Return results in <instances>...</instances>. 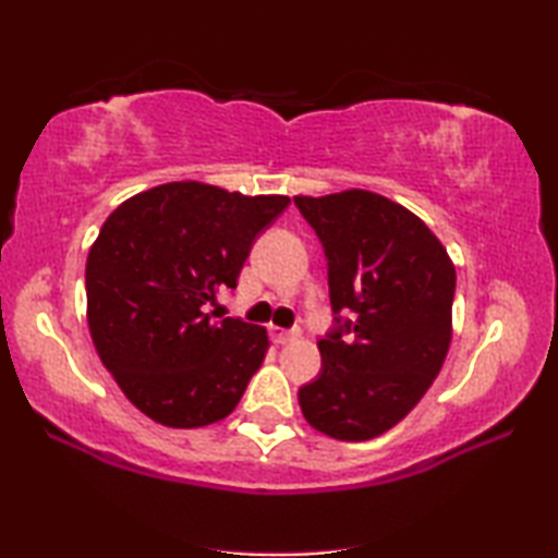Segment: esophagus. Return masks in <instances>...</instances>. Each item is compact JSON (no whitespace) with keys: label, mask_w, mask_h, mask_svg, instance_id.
<instances>
[{"label":"esophagus","mask_w":558,"mask_h":558,"mask_svg":"<svg viewBox=\"0 0 558 558\" xmlns=\"http://www.w3.org/2000/svg\"><path fill=\"white\" fill-rule=\"evenodd\" d=\"M296 333L294 331H287V329H279V327H271V341L274 344H289L291 339H294Z\"/></svg>","instance_id":"obj_1"}]
</instances>
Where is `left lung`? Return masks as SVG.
<instances>
[{
  "mask_svg": "<svg viewBox=\"0 0 558 558\" xmlns=\"http://www.w3.org/2000/svg\"><path fill=\"white\" fill-rule=\"evenodd\" d=\"M329 259L333 312L354 322L319 341V379L299 389L316 432L366 441L397 426L439 376L451 347L457 269L414 211L368 190L294 196ZM339 322V319H337Z\"/></svg>",
  "mask_w": 558,
  "mask_h": 558,
  "instance_id": "obj_1",
  "label": "left lung"
}]
</instances>
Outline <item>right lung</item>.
Returning a JSON list of instances; mask_svg holds the SVG:
<instances>
[{
    "instance_id": "1",
    "label": "right lung",
    "mask_w": 558,
    "mask_h": 558,
    "mask_svg": "<svg viewBox=\"0 0 558 558\" xmlns=\"http://www.w3.org/2000/svg\"><path fill=\"white\" fill-rule=\"evenodd\" d=\"M284 194L169 182L109 214L87 256V324L119 389L151 422L217 424L262 366L269 333L204 306L234 289L259 231L289 207Z\"/></svg>"
}]
</instances>
